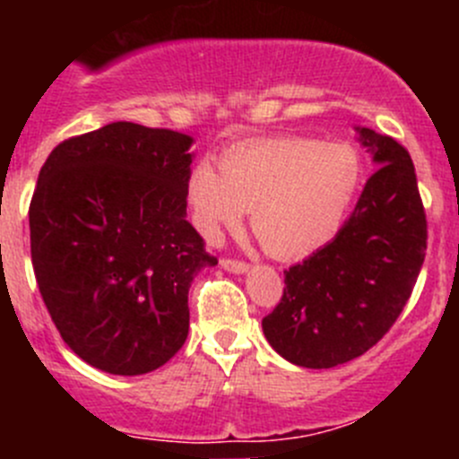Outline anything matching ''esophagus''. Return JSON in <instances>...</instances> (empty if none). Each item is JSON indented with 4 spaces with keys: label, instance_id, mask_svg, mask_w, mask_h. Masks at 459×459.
I'll return each instance as SVG.
<instances>
[{
    "label": "esophagus",
    "instance_id": "34e87169",
    "mask_svg": "<svg viewBox=\"0 0 459 459\" xmlns=\"http://www.w3.org/2000/svg\"><path fill=\"white\" fill-rule=\"evenodd\" d=\"M220 264H221V268H224V271H230V273H247L248 271V264L242 262V259L224 257Z\"/></svg>",
    "mask_w": 459,
    "mask_h": 459
}]
</instances>
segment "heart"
<instances>
[{"label": "heart", "instance_id": "obj_1", "mask_svg": "<svg viewBox=\"0 0 459 459\" xmlns=\"http://www.w3.org/2000/svg\"><path fill=\"white\" fill-rule=\"evenodd\" d=\"M362 157L346 142L264 137L229 148L220 170L197 161L186 179L193 226L206 242L251 211V229L275 257H304L331 242L359 195Z\"/></svg>", "mask_w": 459, "mask_h": 459}]
</instances>
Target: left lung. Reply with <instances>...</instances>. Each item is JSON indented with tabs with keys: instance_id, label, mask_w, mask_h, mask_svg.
I'll use <instances>...</instances> for the list:
<instances>
[{
	"instance_id": "left-lung-1",
	"label": "left lung",
	"mask_w": 459,
	"mask_h": 459,
	"mask_svg": "<svg viewBox=\"0 0 459 459\" xmlns=\"http://www.w3.org/2000/svg\"><path fill=\"white\" fill-rule=\"evenodd\" d=\"M379 166L340 233L284 271L262 319L268 344L304 368H333L377 344L400 317L427 255V212L409 151L358 128Z\"/></svg>"
}]
</instances>
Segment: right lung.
<instances>
[{
    "label": "right lung",
    "instance_id": "add662e5",
    "mask_svg": "<svg viewBox=\"0 0 459 459\" xmlns=\"http://www.w3.org/2000/svg\"><path fill=\"white\" fill-rule=\"evenodd\" d=\"M191 146L113 122L41 166L29 208L37 286L62 340L100 371L151 373L186 342L191 281L217 264L186 220Z\"/></svg>",
    "mask_w": 459,
    "mask_h": 459
}]
</instances>
